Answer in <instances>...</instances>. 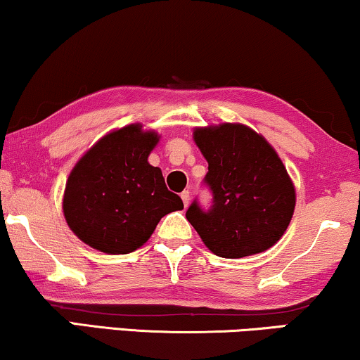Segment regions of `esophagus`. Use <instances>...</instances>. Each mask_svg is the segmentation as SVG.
Listing matches in <instances>:
<instances>
[{"mask_svg":"<svg viewBox=\"0 0 360 360\" xmlns=\"http://www.w3.org/2000/svg\"><path fill=\"white\" fill-rule=\"evenodd\" d=\"M180 197H181V200H184V205H185V207H188V202H190V191H188V190L181 191Z\"/></svg>","mask_w":360,"mask_h":360,"instance_id":"esophagus-1","label":"esophagus"}]
</instances>
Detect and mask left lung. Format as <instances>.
I'll use <instances>...</instances> for the list:
<instances>
[{"mask_svg": "<svg viewBox=\"0 0 360 360\" xmlns=\"http://www.w3.org/2000/svg\"><path fill=\"white\" fill-rule=\"evenodd\" d=\"M193 140L208 162L205 181L212 208L197 202L186 220L205 246L221 258L263 253L288 230L296 188L286 167L263 135L243 124H218L193 130Z\"/></svg>", "mask_w": 360, "mask_h": 360, "instance_id": "8db88e82", "label": "left lung"}]
</instances>
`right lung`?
Instances as JSON below:
<instances>
[{
  "instance_id": "1",
  "label": "right lung",
  "mask_w": 360,
  "mask_h": 360,
  "mask_svg": "<svg viewBox=\"0 0 360 360\" xmlns=\"http://www.w3.org/2000/svg\"><path fill=\"white\" fill-rule=\"evenodd\" d=\"M160 135L130 124L97 140L68 176L63 212L79 240L107 255L132 253L162 217L184 210L148 163Z\"/></svg>"
}]
</instances>
